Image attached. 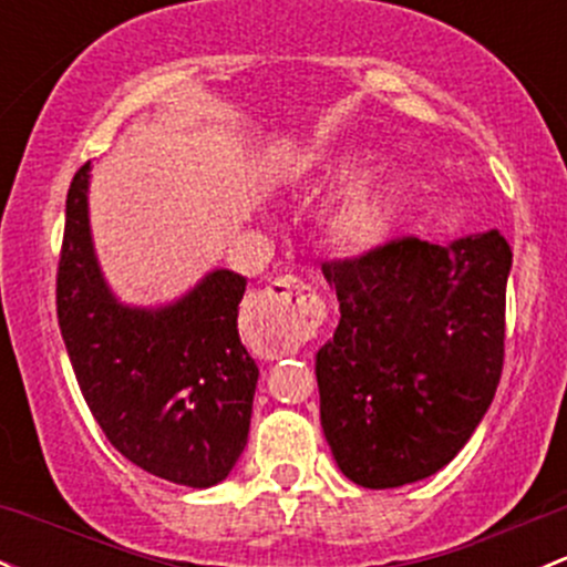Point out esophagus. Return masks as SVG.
I'll list each match as a JSON object with an SVG mask.
<instances>
[{
  "label": "esophagus",
  "instance_id": "obj_1",
  "mask_svg": "<svg viewBox=\"0 0 567 567\" xmlns=\"http://www.w3.org/2000/svg\"><path fill=\"white\" fill-rule=\"evenodd\" d=\"M250 347L260 358L277 360L298 352L322 322L326 303L298 277L274 279L250 301Z\"/></svg>",
  "mask_w": 567,
  "mask_h": 567
}]
</instances>
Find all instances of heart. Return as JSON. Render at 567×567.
<instances>
[{"label":"heart","instance_id":"obj_1","mask_svg":"<svg viewBox=\"0 0 567 567\" xmlns=\"http://www.w3.org/2000/svg\"><path fill=\"white\" fill-rule=\"evenodd\" d=\"M382 169V155L371 147H341L317 161L309 172V196H347L331 217V239L352 258L374 255L395 239L414 202V183L406 174L371 183Z\"/></svg>","mask_w":567,"mask_h":567}]
</instances>
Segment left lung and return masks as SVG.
Listing matches in <instances>:
<instances>
[{
	"mask_svg": "<svg viewBox=\"0 0 567 567\" xmlns=\"http://www.w3.org/2000/svg\"><path fill=\"white\" fill-rule=\"evenodd\" d=\"M508 271L495 228L322 266L341 320L315 360L320 422L350 482L403 487L468 444L501 382Z\"/></svg>",
	"mask_w": 567,
	"mask_h": 567,
	"instance_id": "obj_1",
	"label": "left lung"
}]
</instances>
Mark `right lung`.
<instances>
[{
	"instance_id": "right-lung-1",
	"label": "right lung",
	"mask_w": 567,
	"mask_h": 567,
	"mask_svg": "<svg viewBox=\"0 0 567 567\" xmlns=\"http://www.w3.org/2000/svg\"><path fill=\"white\" fill-rule=\"evenodd\" d=\"M91 161L66 193L55 282L59 326L91 414L147 474L204 489L247 446L258 365L236 317L247 279L213 269L177 301L132 307L110 290L93 250Z\"/></svg>"
}]
</instances>
